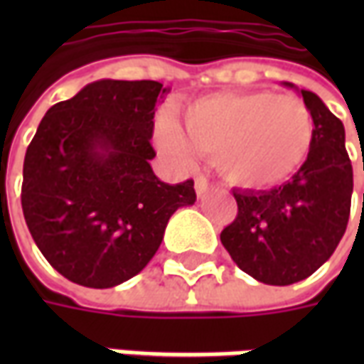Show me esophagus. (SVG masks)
<instances>
[{
	"label": "esophagus",
	"mask_w": 364,
	"mask_h": 364,
	"mask_svg": "<svg viewBox=\"0 0 364 364\" xmlns=\"http://www.w3.org/2000/svg\"><path fill=\"white\" fill-rule=\"evenodd\" d=\"M208 189H210L208 181H206V179H203V177H197V181H195V191H197L198 197H205L206 193H208Z\"/></svg>",
	"instance_id": "1"
}]
</instances>
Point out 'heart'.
Masks as SVG:
<instances>
[{
    "mask_svg": "<svg viewBox=\"0 0 364 364\" xmlns=\"http://www.w3.org/2000/svg\"><path fill=\"white\" fill-rule=\"evenodd\" d=\"M156 142L181 164H191L195 151L214 156L224 181L265 191L287 183L304 166L312 150L314 119L294 95L224 91L187 105L181 127L161 120Z\"/></svg>",
    "mask_w": 364,
    "mask_h": 364,
    "instance_id": "b5f03b06",
    "label": "heart"
}]
</instances>
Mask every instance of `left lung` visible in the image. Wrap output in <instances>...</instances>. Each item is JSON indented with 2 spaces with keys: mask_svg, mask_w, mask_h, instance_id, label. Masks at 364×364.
Returning a JSON list of instances; mask_svg holds the SVG:
<instances>
[{
  "mask_svg": "<svg viewBox=\"0 0 364 364\" xmlns=\"http://www.w3.org/2000/svg\"><path fill=\"white\" fill-rule=\"evenodd\" d=\"M281 85L298 91L312 112V150L281 187L234 191L237 216L220 234L237 267L274 287L304 281L331 257L347 228L353 195L343 122L312 91Z\"/></svg>",
  "mask_w": 364,
  "mask_h": 364,
  "instance_id": "obj_1",
  "label": "left lung"
}]
</instances>
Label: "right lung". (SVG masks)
Returning a JSON list of instances; mask_svg holds the SVG:
<instances>
[{
  "label": "right lung",
  "instance_id": "right-lung-1",
  "mask_svg": "<svg viewBox=\"0 0 364 364\" xmlns=\"http://www.w3.org/2000/svg\"><path fill=\"white\" fill-rule=\"evenodd\" d=\"M151 80L87 83L50 107L28 144L21 205L46 261L68 281L111 289L158 252L171 214L195 205V183L159 181L150 159Z\"/></svg>",
  "mask_w": 364,
  "mask_h": 364
}]
</instances>
